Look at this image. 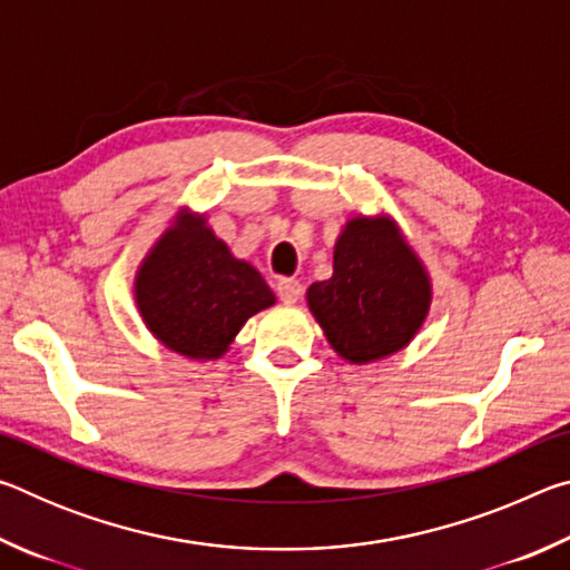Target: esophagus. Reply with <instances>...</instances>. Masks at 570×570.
Listing matches in <instances>:
<instances>
[{
    "label": "esophagus",
    "mask_w": 570,
    "mask_h": 570,
    "mask_svg": "<svg viewBox=\"0 0 570 570\" xmlns=\"http://www.w3.org/2000/svg\"><path fill=\"white\" fill-rule=\"evenodd\" d=\"M276 294H278V298H282L284 304H296L298 298H302L304 288H302V284L296 282V278H278V282H276Z\"/></svg>",
    "instance_id": "1"
}]
</instances>
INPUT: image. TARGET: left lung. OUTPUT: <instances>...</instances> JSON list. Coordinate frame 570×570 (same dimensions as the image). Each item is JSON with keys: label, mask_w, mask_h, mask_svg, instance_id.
Listing matches in <instances>:
<instances>
[{"label": "left lung", "mask_w": 570, "mask_h": 570, "mask_svg": "<svg viewBox=\"0 0 570 570\" xmlns=\"http://www.w3.org/2000/svg\"><path fill=\"white\" fill-rule=\"evenodd\" d=\"M306 302L332 350L366 364L412 342L432 288L394 220L360 216L336 238L332 278L308 286Z\"/></svg>", "instance_id": "left-lung-1"}]
</instances>
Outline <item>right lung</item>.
I'll list each match as a JSON object with an SVG mask.
<instances>
[{
  "label": "right lung",
  "mask_w": 570,
  "mask_h": 570,
  "mask_svg": "<svg viewBox=\"0 0 570 570\" xmlns=\"http://www.w3.org/2000/svg\"><path fill=\"white\" fill-rule=\"evenodd\" d=\"M135 302L168 350L218 360L248 316L276 298L254 266L230 256L204 216L180 214L142 262Z\"/></svg>",
  "instance_id": "add662e5"
}]
</instances>
